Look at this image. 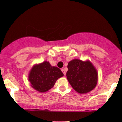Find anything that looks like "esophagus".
I'll list each match as a JSON object with an SVG mask.
<instances>
[{"label": "esophagus", "mask_w": 122, "mask_h": 122, "mask_svg": "<svg viewBox=\"0 0 122 122\" xmlns=\"http://www.w3.org/2000/svg\"><path fill=\"white\" fill-rule=\"evenodd\" d=\"M62 70V71L63 72V74H64L65 76V75H66V71H65V69L64 68H62V70Z\"/></svg>", "instance_id": "esophagus-1"}]
</instances>
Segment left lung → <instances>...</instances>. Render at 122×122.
Here are the masks:
<instances>
[{
  "label": "left lung",
  "mask_w": 122,
  "mask_h": 122,
  "mask_svg": "<svg viewBox=\"0 0 122 122\" xmlns=\"http://www.w3.org/2000/svg\"><path fill=\"white\" fill-rule=\"evenodd\" d=\"M66 77L74 90L79 93H87L97 86L98 73L93 64L87 60H71L68 63Z\"/></svg>",
  "instance_id": "obj_1"
}]
</instances>
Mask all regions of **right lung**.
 I'll use <instances>...</instances> for the list:
<instances>
[{
  "label": "right lung",
  "instance_id": "right-lung-1",
  "mask_svg": "<svg viewBox=\"0 0 122 122\" xmlns=\"http://www.w3.org/2000/svg\"><path fill=\"white\" fill-rule=\"evenodd\" d=\"M63 76L59 68L52 66L45 61L35 65L29 74V81L33 89L40 92H45L54 86L56 81Z\"/></svg>",
  "mask_w": 122,
  "mask_h": 122
}]
</instances>
